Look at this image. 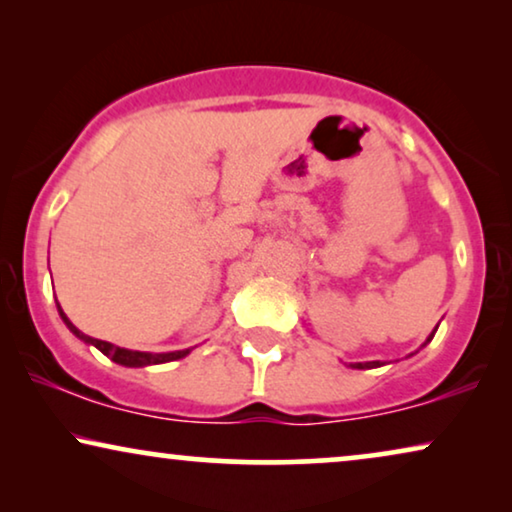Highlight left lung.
I'll use <instances>...</instances> for the list:
<instances>
[{
    "label": "left lung",
    "mask_w": 512,
    "mask_h": 512,
    "mask_svg": "<svg viewBox=\"0 0 512 512\" xmlns=\"http://www.w3.org/2000/svg\"><path fill=\"white\" fill-rule=\"evenodd\" d=\"M433 335H436V331H433V333L429 335V338H426V342H431ZM426 342H424V345H426ZM349 366L363 370V368H380V366H384V363H382V361H366V363H349Z\"/></svg>",
    "instance_id": "obj_1"
}]
</instances>
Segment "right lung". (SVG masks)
Instances as JSON below:
<instances>
[{"label": "right lung", "instance_id": "add662e5", "mask_svg": "<svg viewBox=\"0 0 512 512\" xmlns=\"http://www.w3.org/2000/svg\"><path fill=\"white\" fill-rule=\"evenodd\" d=\"M58 312L62 321H65L69 331H72L76 338L88 342V345H95L97 349L104 356H109L111 361L121 363V366H128V368H142V366H156V363H167V361H177V359H184L186 354H191V349H179V352H165V354H151V352H135V349H125V347H116L111 345L107 340H97V338H90V335L81 333L79 328H76L72 321L67 319V314L62 312V307L58 305Z\"/></svg>", "mask_w": 512, "mask_h": 512}]
</instances>
